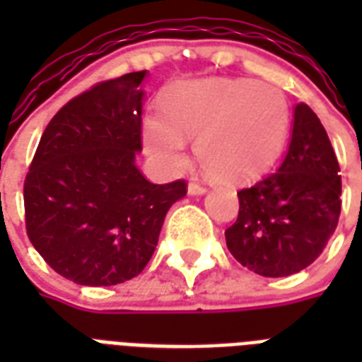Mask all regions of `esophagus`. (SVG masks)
<instances>
[{
	"mask_svg": "<svg viewBox=\"0 0 362 362\" xmlns=\"http://www.w3.org/2000/svg\"><path fill=\"white\" fill-rule=\"evenodd\" d=\"M204 192H206V186L201 184L199 180H192L189 182V186H187V193H189V195H203Z\"/></svg>",
	"mask_w": 362,
	"mask_h": 362,
	"instance_id": "1",
	"label": "esophagus"
}]
</instances>
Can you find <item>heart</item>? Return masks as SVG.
I'll use <instances>...</instances> for the list:
<instances>
[{
	"label": "heart",
	"mask_w": 362,
	"mask_h": 362,
	"mask_svg": "<svg viewBox=\"0 0 362 362\" xmlns=\"http://www.w3.org/2000/svg\"><path fill=\"white\" fill-rule=\"evenodd\" d=\"M291 109L286 93L250 78L176 84L165 93L161 115L148 116V152L167 169L186 163V141L195 139L201 169L214 180L240 184L257 178L286 146Z\"/></svg>",
	"instance_id": "heart-1"
}]
</instances>
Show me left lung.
<instances>
[{"label": "left lung", "instance_id": "obj_1", "mask_svg": "<svg viewBox=\"0 0 362 362\" xmlns=\"http://www.w3.org/2000/svg\"><path fill=\"white\" fill-rule=\"evenodd\" d=\"M342 176L325 127L306 103L293 116L291 142L278 170L238 192L229 252L255 274L280 278L320 257L338 226Z\"/></svg>", "mask_w": 362, "mask_h": 362}]
</instances>
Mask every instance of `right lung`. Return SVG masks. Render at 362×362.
I'll use <instances>...</instances> for the list:
<instances>
[{"label": "right lung", "instance_id": "right-lung-1", "mask_svg": "<svg viewBox=\"0 0 362 362\" xmlns=\"http://www.w3.org/2000/svg\"><path fill=\"white\" fill-rule=\"evenodd\" d=\"M146 71L98 82L48 122L24 180L25 231L59 276L81 286L135 278L158 246L186 180L152 184L142 150Z\"/></svg>", "mask_w": 362, "mask_h": 362}]
</instances>
